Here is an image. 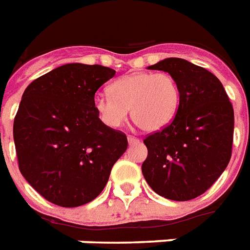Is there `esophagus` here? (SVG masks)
<instances>
[{"label":"esophagus","mask_w":250,"mask_h":250,"mask_svg":"<svg viewBox=\"0 0 250 250\" xmlns=\"http://www.w3.org/2000/svg\"><path fill=\"white\" fill-rule=\"evenodd\" d=\"M127 140H128V144H136V143H139V139H136V137L133 136H128L127 137Z\"/></svg>","instance_id":"obj_1"}]
</instances>
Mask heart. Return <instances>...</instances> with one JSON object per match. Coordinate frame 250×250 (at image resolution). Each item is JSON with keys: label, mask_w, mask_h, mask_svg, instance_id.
<instances>
[{"label": "heart", "mask_w": 250, "mask_h": 250, "mask_svg": "<svg viewBox=\"0 0 250 250\" xmlns=\"http://www.w3.org/2000/svg\"><path fill=\"white\" fill-rule=\"evenodd\" d=\"M93 106L100 121L110 128L131 117L141 129L157 132L168 125L180 106V88L168 72H132L110 85V94L97 93Z\"/></svg>", "instance_id": "obj_1"}]
</instances>
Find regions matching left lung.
<instances>
[{"label": "left lung", "instance_id": "8db88e82", "mask_svg": "<svg viewBox=\"0 0 250 250\" xmlns=\"http://www.w3.org/2000/svg\"><path fill=\"white\" fill-rule=\"evenodd\" d=\"M174 76L180 106L174 121L148 136V157L141 166L156 193L188 201L209 189L226 170L233 140V109L217 76L182 58L149 66Z\"/></svg>", "mask_w": 250, "mask_h": 250}]
</instances>
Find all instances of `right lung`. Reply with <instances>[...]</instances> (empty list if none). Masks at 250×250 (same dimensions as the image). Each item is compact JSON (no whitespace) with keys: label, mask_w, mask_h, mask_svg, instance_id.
Segmentation results:
<instances>
[{"label":"right lung","mask_w":250,"mask_h":250,"mask_svg":"<svg viewBox=\"0 0 250 250\" xmlns=\"http://www.w3.org/2000/svg\"><path fill=\"white\" fill-rule=\"evenodd\" d=\"M115 75L100 64L67 63L25 88L14 119L19 170L48 201L63 208L97 197L127 149L123 132L105 125L94 93Z\"/></svg>","instance_id":"1"}]
</instances>
